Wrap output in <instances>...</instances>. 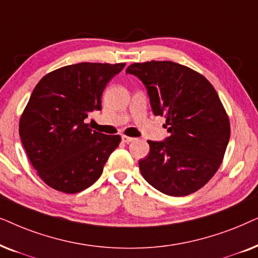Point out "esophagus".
Here are the masks:
<instances>
[{"instance_id":"1","label":"esophagus","mask_w":258,"mask_h":258,"mask_svg":"<svg viewBox=\"0 0 258 258\" xmlns=\"http://www.w3.org/2000/svg\"><path fill=\"white\" fill-rule=\"evenodd\" d=\"M121 139H122V142L126 143V144L131 143V142H133V140H135V138H132V137H128V136H121Z\"/></svg>"}]
</instances>
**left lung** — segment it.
Listing matches in <instances>:
<instances>
[{
    "mask_svg": "<svg viewBox=\"0 0 258 258\" xmlns=\"http://www.w3.org/2000/svg\"><path fill=\"white\" fill-rule=\"evenodd\" d=\"M146 86L156 115L165 116L170 136L151 142L139 160L147 183L165 195L181 197L203 187L221 166L230 139L228 113L214 86L201 73L172 61L130 64Z\"/></svg>",
    "mask_w": 258,
    "mask_h": 258,
    "instance_id": "left-lung-1",
    "label": "left lung"
}]
</instances>
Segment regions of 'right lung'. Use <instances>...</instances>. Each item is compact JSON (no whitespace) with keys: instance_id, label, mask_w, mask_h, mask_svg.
Returning a JSON list of instances; mask_svg holds the SVG:
<instances>
[{"instance_id":"add662e5","label":"right lung","mask_w":258,"mask_h":258,"mask_svg":"<svg viewBox=\"0 0 258 258\" xmlns=\"http://www.w3.org/2000/svg\"><path fill=\"white\" fill-rule=\"evenodd\" d=\"M125 64H70L46 74L35 86L19 133L30 163L48 186L77 194L101 176L121 138L92 131L85 119L101 109L106 85Z\"/></svg>"}]
</instances>
